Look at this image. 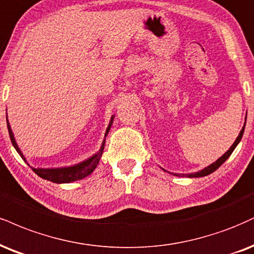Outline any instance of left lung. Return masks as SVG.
Segmentation results:
<instances>
[{
	"mask_svg": "<svg viewBox=\"0 0 254 254\" xmlns=\"http://www.w3.org/2000/svg\"><path fill=\"white\" fill-rule=\"evenodd\" d=\"M244 129H245V127H243V129H241L239 136L237 137V139H235V142L233 143V145H232L231 148H230V150H227V152L222 155V156L220 157L218 161H215L214 163L210 164L209 167L204 168V169L201 170V172H197V173H195V174H187V175H182V176H188V177H202V176L209 175V174H212L213 172H215V170L218 169V168H219L220 166H221V164L224 163V162H225L226 160H227L228 157L231 156V154H232V152H233V150L235 149V146L238 145V143L240 142L241 137H243V135H244Z\"/></svg>",
	"mask_w": 254,
	"mask_h": 254,
	"instance_id": "8db88e82",
	"label": "left lung"
}]
</instances>
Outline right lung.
<instances>
[{
	"instance_id": "obj_1",
	"label": "right lung",
	"mask_w": 254,
	"mask_h": 254,
	"mask_svg": "<svg viewBox=\"0 0 254 254\" xmlns=\"http://www.w3.org/2000/svg\"><path fill=\"white\" fill-rule=\"evenodd\" d=\"M111 124H112V119H111V123H110V125H109L108 130H106V135H108ZM7 127H8V131H9V137H10V140H11V143H13L14 148L16 149L17 152H19L20 156L22 157V160L26 161V158H24L22 152H21L19 146H17L16 142H15L14 135H13V132H11V129H10V125H9V123H8V118H7ZM104 144H105V140H104L102 148H100V150L98 154H96L91 158H88L87 161L82 162V163H80V164H77V166L68 167V168H58V169H34V168H32V169L38 176L42 177L44 180H47V181H52V182H56V183H68V182L77 181V180H81V179H84V177L90 175V174L97 168L98 163H99L100 157H102V154L104 150Z\"/></svg>"
}]
</instances>
